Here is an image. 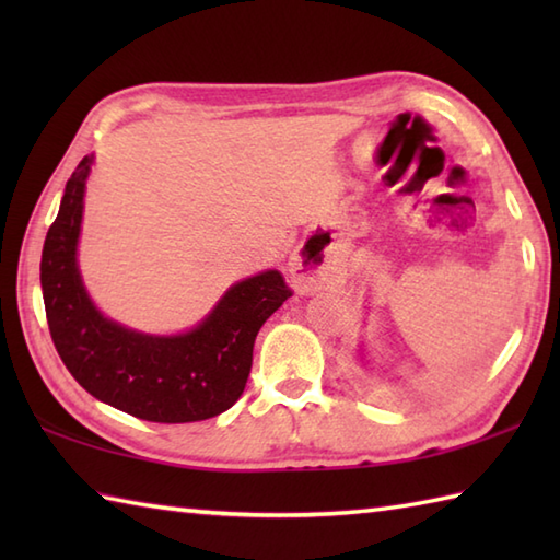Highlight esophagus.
Returning a JSON list of instances; mask_svg holds the SVG:
<instances>
[{
    "label": "esophagus",
    "mask_w": 560,
    "mask_h": 560,
    "mask_svg": "<svg viewBox=\"0 0 560 560\" xmlns=\"http://www.w3.org/2000/svg\"><path fill=\"white\" fill-rule=\"evenodd\" d=\"M289 277H291L293 289L299 291L301 295L313 293L317 289H323L327 283V265H323V261L315 259L305 247H299L291 255Z\"/></svg>",
    "instance_id": "1"
}]
</instances>
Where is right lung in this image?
<instances>
[{"mask_svg": "<svg viewBox=\"0 0 560 560\" xmlns=\"http://www.w3.org/2000/svg\"><path fill=\"white\" fill-rule=\"evenodd\" d=\"M93 153L67 180L47 231L40 287L59 359L96 399L153 423H192L241 399L259 327L291 299L281 271L235 281L211 313L180 335H147L105 317L83 287L79 235Z\"/></svg>", "mask_w": 560, "mask_h": 560, "instance_id": "1", "label": "right lung"}]
</instances>
